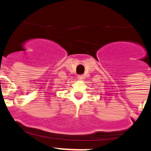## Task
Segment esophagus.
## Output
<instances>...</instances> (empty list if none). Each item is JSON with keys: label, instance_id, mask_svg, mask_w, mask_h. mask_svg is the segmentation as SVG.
<instances>
[{"label": "esophagus", "instance_id": "34e87169", "mask_svg": "<svg viewBox=\"0 0 151 151\" xmlns=\"http://www.w3.org/2000/svg\"><path fill=\"white\" fill-rule=\"evenodd\" d=\"M83 78H84V76H83V75H79V76H78V79H79V80H82Z\"/></svg>", "mask_w": 151, "mask_h": 151}]
</instances>
